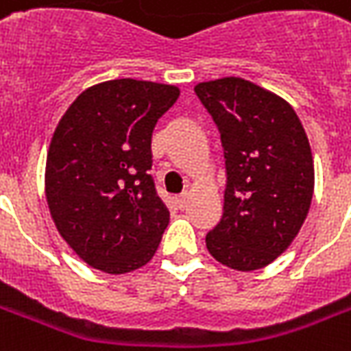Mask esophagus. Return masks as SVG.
I'll list each match as a JSON object with an SVG mask.
<instances>
[{
    "mask_svg": "<svg viewBox=\"0 0 351 351\" xmlns=\"http://www.w3.org/2000/svg\"><path fill=\"white\" fill-rule=\"evenodd\" d=\"M188 201H190V195H188V193H182V195H178V197L175 199V203L178 208H184V206L188 205Z\"/></svg>",
    "mask_w": 351,
    "mask_h": 351,
    "instance_id": "obj_1",
    "label": "esophagus"
}]
</instances>
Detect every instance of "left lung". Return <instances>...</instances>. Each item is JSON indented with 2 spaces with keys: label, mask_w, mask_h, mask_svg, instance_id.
<instances>
[{
  "label": "left lung",
  "mask_w": 351,
  "mask_h": 351,
  "mask_svg": "<svg viewBox=\"0 0 351 351\" xmlns=\"http://www.w3.org/2000/svg\"><path fill=\"white\" fill-rule=\"evenodd\" d=\"M193 90L220 130L228 173L223 214L206 233V248L235 271L267 267L289 248L308 214V137L284 97L250 80L223 77Z\"/></svg>",
  "instance_id": "left-lung-1"
}]
</instances>
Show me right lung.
<instances>
[{"label":"right lung","mask_w":351,"mask_h":351,"mask_svg":"<svg viewBox=\"0 0 351 351\" xmlns=\"http://www.w3.org/2000/svg\"><path fill=\"white\" fill-rule=\"evenodd\" d=\"M178 95L173 84L107 80L86 88L58 122L45 167L50 216L97 271H137L160 246L169 210L146 171L154 128Z\"/></svg>","instance_id":"1"}]
</instances>
